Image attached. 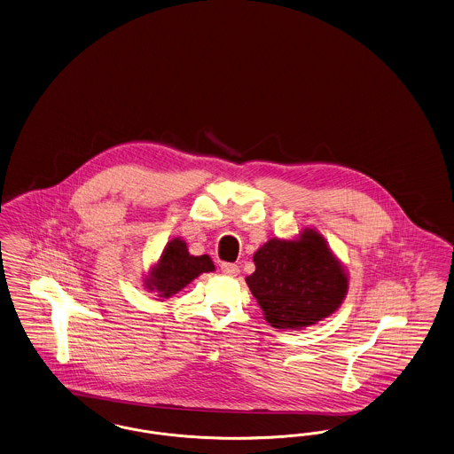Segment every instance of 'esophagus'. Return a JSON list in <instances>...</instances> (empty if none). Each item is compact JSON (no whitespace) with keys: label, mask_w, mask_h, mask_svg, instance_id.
I'll use <instances>...</instances> for the list:
<instances>
[{"label":"esophagus","mask_w":454,"mask_h":454,"mask_svg":"<svg viewBox=\"0 0 454 454\" xmlns=\"http://www.w3.org/2000/svg\"><path fill=\"white\" fill-rule=\"evenodd\" d=\"M220 270H222V273L227 275V277H237V275H239V266L234 264V262H222V264H220Z\"/></svg>","instance_id":"obj_1"}]
</instances>
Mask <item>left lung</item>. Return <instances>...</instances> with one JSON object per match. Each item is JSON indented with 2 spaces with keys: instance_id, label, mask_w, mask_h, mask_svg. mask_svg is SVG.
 I'll list each match as a JSON object with an SVG mask.
<instances>
[{
  "instance_id": "1",
  "label": "left lung",
  "mask_w": 454,
  "mask_h": 454,
  "mask_svg": "<svg viewBox=\"0 0 454 454\" xmlns=\"http://www.w3.org/2000/svg\"><path fill=\"white\" fill-rule=\"evenodd\" d=\"M246 278L275 329H303L334 314L348 294V277L324 237L305 229L295 240L271 239L254 254Z\"/></svg>"
}]
</instances>
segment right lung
Here are the masks:
<instances>
[{
  "instance_id": "add662e5",
  "label": "right lung",
  "mask_w": 454,
  "mask_h": 454,
  "mask_svg": "<svg viewBox=\"0 0 454 454\" xmlns=\"http://www.w3.org/2000/svg\"><path fill=\"white\" fill-rule=\"evenodd\" d=\"M215 266L212 259L203 256H192L188 253L186 242L173 239L166 244L158 264L145 278V288L156 292L158 296H171L192 283L201 273L214 271Z\"/></svg>"
}]
</instances>
